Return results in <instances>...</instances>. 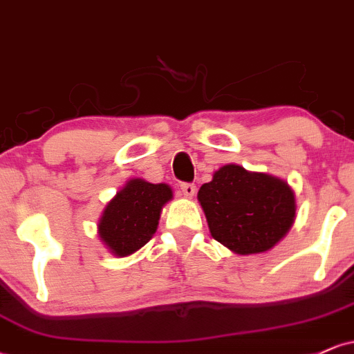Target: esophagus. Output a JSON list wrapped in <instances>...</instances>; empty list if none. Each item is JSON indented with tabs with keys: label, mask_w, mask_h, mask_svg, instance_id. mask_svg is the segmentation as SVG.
<instances>
[{
	"label": "esophagus",
	"mask_w": 354,
	"mask_h": 354,
	"mask_svg": "<svg viewBox=\"0 0 354 354\" xmlns=\"http://www.w3.org/2000/svg\"><path fill=\"white\" fill-rule=\"evenodd\" d=\"M180 192L184 194L185 197H192L194 194H196V185L189 184V182H184V184H180Z\"/></svg>",
	"instance_id": "1"
}]
</instances>
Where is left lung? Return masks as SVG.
<instances>
[{
  "mask_svg": "<svg viewBox=\"0 0 354 354\" xmlns=\"http://www.w3.org/2000/svg\"><path fill=\"white\" fill-rule=\"evenodd\" d=\"M212 238L238 254L272 250L292 227L295 194L268 174L224 165L197 194Z\"/></svg>",
  "mask_w": 354,
  "mask_h": 354,
  "instance_id": "8db88e82",
  "label": "left lung"
}]
</instances>
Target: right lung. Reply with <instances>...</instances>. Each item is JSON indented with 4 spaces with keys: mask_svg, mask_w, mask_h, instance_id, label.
I'll return each instance as SVG.
<instances>
[{
    "mask_svg": "<svg viewBox=\"0 0 354 354\" xmlns=\"http://www.w3.org/2000/svg\"><path fill=\"white\" fill-rule=\"evenodd\" d=\"M174 197L167 184L131 178L113 197L97 223L101 241L116 257H128L155 234L162 207Z\"/></svg>",
    "mask_w": 354,
    "mask_h": 354,
    "instance_id": "add662e5",
    "label": "right lung"
}]
</instances>
